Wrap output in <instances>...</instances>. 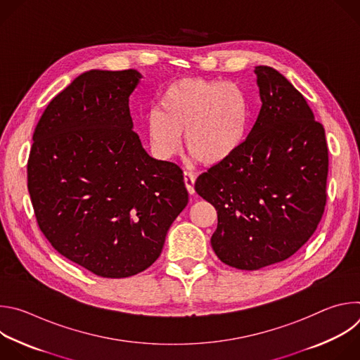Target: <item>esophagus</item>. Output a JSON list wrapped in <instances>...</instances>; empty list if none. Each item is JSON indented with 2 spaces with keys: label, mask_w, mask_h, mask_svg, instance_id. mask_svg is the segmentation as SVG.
<instances>
[{
  "label": "esophagus",
  "mask_w": 360,
  "mask_h": 360,
  "mask_svg": "<svg viewBox=\"0 0 360 360\" xmlns=\"http://www.w3.org/2000/svg\"><path fill=\"white\" fill-rule=\"evenodd\" d=\"M184 182L189 195L195 193V175L192 172H184Z\"/></svg>",
  "instance_id": "34e87169"
}]
</instances>
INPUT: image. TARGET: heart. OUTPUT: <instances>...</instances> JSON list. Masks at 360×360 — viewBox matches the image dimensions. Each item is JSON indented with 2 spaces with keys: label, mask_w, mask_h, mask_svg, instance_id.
<instances>
[{
  "label": "heart",
  "mask_w": 360,
  "mask_h": 360,
  "mask_svg": "<svg viewBox=\"0 0 360 360\" xmlns=\"http://www.w3.org/2000/svg\"><path fill=\"white\" fill-rule=\"evenodd\" d=\"M248 120L246 99L232 82L185 78L169 85L160 99V111L146 121L152 149L169 158L185 134L189 155L215 165L228 160L243 141Z\"/></svg>",
  "instance_id": "1"
}]
</instances>
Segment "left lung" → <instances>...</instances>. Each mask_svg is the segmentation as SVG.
Masks as SVG:
<instances>
[{
  "instance_id": "left-lung-1",
  "label": "left lung",
  "mask_w": 360,
  "mask_h": 360,
  "mask_svg": "<svg viewBox=\"0 0 360 360\" xmlns=\"http://www.w3.org/2000/svg\"><path fill=\"white\" fill-rule=\"evenodd\" d=\"M255 74L262 105L248 136L195 182L218 214L212 249L242 271L290 258L316 231L328 198L323 125L275 68L259 65Z\"/></svg>"
}]
</instances>
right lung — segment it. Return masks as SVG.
Instances as JSON below:
<instances>
[{"label":"right lung","instance_id":"obj_1","mask_svg":"<svg viewBox=\"0 0 360 360\" xmlns=\"http://www.w3.org/2000/svg\"><path fill=\"white\" fill-rule=\"evenodd\" d=\"M135 70L88 71L53 98L34 131L28 192L41 232L102 278L148 269L188 203L182 169L150 158L132 129Z\"/></svg>","mask_w":360,"mask_h":360}]
</instances>
